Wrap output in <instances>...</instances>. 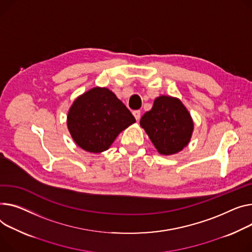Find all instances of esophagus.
<instances>
[{
	"label": "esophagus",
	"mask_w": 252,
	"mask_h": 252,
	"mask_svg": "<svg viewBox=\"0 0 252 252\" xmlns=\"http://www.w3.org/2000/svg\"><path fill=\"white\" fill-rule=\"evenodd\" d=\"M132 114L136 117L137 121H140V119H141V111L140 110H135L132 112Z\"/></svg>",
	"instance_id": "esophagus-1"
}]
</instances>
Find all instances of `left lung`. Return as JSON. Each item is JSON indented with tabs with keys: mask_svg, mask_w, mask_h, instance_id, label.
<instances>
[{
	"mask_svg": "<svg viewBox=\"0 0 252 252\" xmlns=\"http://www.w3.org/2000/svg\"><path fill=\"white\" fill-rule=\"evenodd\" d=\"M150 140L162 155L178 153L190 141L193 122L178 98L159 96L140 121Z\"/></svg>",
	"mask_w": 252,
	"mask_h": 252,
	"instance_id": "obj_1",
	"label": "left lung"
}]
</instances>
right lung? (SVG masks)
Wrapping results in <instances>:
<instances>
[{"label":"right lung","mask_w":252,"mask_h":252,"mask_svg":"<svg viewBox=\"0 0 252 252\" xmlns=\"http://www.w3.org/2000/svg\"><path fill=\"white\" fill-rule=\"evenodd\" d=\"M135 122V117L113 92L95 87L75 100L68 112L66 125L80 148L101 153L121 131Z\"/></svg>","instance_id":"right-lung-1"}]
</instances>
